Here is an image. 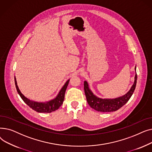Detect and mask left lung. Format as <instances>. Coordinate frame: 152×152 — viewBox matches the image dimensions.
I'll use <instances>...</instances> for the list:
<instances>
[{"mask_svg": "<svg viewBox=\"0 0 152 152\" xmlns=\"http://www.w3.org/2000/svg\"><path fill=\"white\" fill-rule=\"evenodd\" d=\"M137 77L136 73L135 76L134 83L128 92L123 96L115 99H102L95 96L89 89L87 81H85L84 83V89L87 103L92 108L101 112H111L118 110L124 105L132 96L136 86Z\"/></svg>", "mask_w": 152, "mask_h": 152, "instance_id": "left-lung-1", "label": "left lung"}]
</instances>
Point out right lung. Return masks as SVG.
Here are the masks:
<instances>
[{
    "mask_svg": "<svg viewBox=\"0 0 152 152\" xmlns=\"http://www.w3.org/2000/svg\"><path fill=\"white\" fill-rule=\"evenodd\" d=\"M69 81V79L68 80L66 83L65 84V85L63 86V87L60 90L58 95L55 99L47 102L39 103L31 101L24 96L18 89L17 81H16V78L15 77V83L16 89H17V91L18 94L20 95V96L22 99V100L24 101V102L26 103V104H27L30 108H31L32 109L39 113H51L52 111L58 110L61 107L63 102L64 99H65V94Z\"/></svg>",
    "mask_w": 152,
    "mask_h": 152,
    "instance_id": "add662e5",
    "label": "right lung"
}]
</instances>
